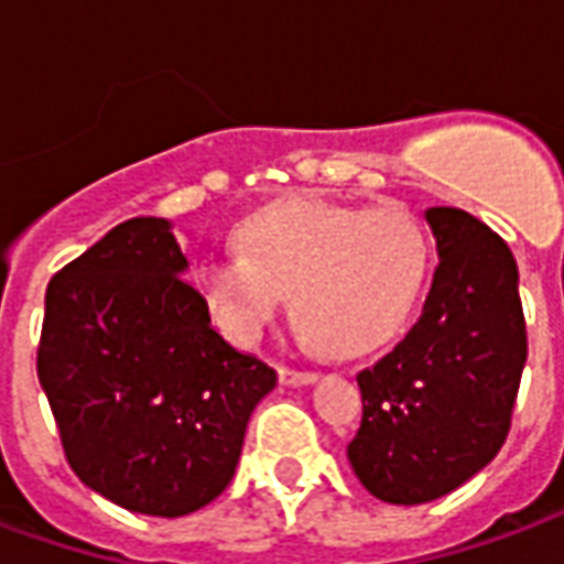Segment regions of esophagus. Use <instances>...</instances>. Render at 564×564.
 Listing matches in <instances>:
<instances>
[{
	"instance_id": "obj_1",
	"label": "esophagus",
	"mask_w": 564,
	"mask_h": 564,
	"mask_svg": "<svg viewBox=\"0 0 564 564\" xmlns=\"http://www.w3.org/2000/svg\"><path fill=\"white\" fill-rule=\"evenodd\" d=\"M281 382H283V386H314L316 373H314V370H295V367H281Z\"/></svg>"
}]
</instances>
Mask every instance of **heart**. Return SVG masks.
<instances>
[{
  "instance_id": "heart-1",
  "label": "heart",
  "mask_w": 564,
  "mask_h": 564,
  "mask_svg": "<svg viewBox=\"0 0 564 564\" xmlns=\"http://www.w3.org/2000/svg\"><path fill=\"white\" fill-rule=\"evenodd\" d=\"M241 250L199 262V293L236 344H257L293 293L299 337L335 356L373 352L406 323L427 274V239L403 208L290 199L250 215Z\"/></svg>"
}]
</instances>
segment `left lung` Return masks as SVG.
<instances>
[{
    "mask_svg": "<svg viewBox=\"0 0 564 564\" xmlns=\"http://www.w3.org/2000/svg\"><path fill=\"white\" fill-rule=\"evenodd\" d=\"M424 220L440 257L431 293L410 335L356 377L365 415L346 448L367 494L391 505L448 496L494 460L527 365L511 248L463 208Z\"/></svg>",
    "mask_w": 564,
    "mask_h": 564,
    "instance_id": "left-lung-1",
    "label": "left lung"
}]
</instances>
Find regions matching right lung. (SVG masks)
Wrapping results in <instances>:
<instances>
[{"label":"right lung","mask_w":564,"mask_h":564,"mask_svg":"<svg viewBox=\"0 0 564 564\" xmlns=\"http://www.w3.org/2000/svg\"><path fill=\"white\" fill-rule=\"evenodd\" d=\"M164 218L112 227L50 281L37 379L70 469L133 514L218 499L278 373L212 328Z\"/></svg>","instance_id":"add662e5"}]
</instances>
